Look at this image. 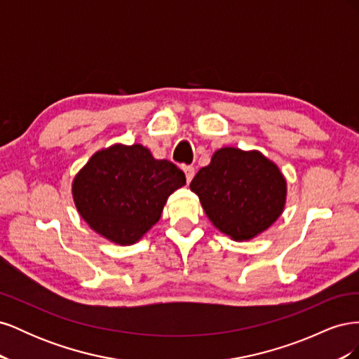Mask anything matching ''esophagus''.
Here are the masks:
<instances>
[{"instance_id":"obj_1","label":"esophagus","mask_w":359,"mask_h":359,"mask_svg":"<svg viewBox=\"0 0 359 359\" xmlns=\"http://www.w3.org/2000/svg\"><path fill=\"white\" fill-rule=\"evenodd\" d=\"M184 173H186V178H187V182H190L194 177V168L193 166H184L182 168Z\"/></svg>"}]
</instances>
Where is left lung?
Returning a JSON list of instances; mask_svg holds the SVG:
<instances>
[{
  "label": "left lung",
  "mask_w": 359,
  "mask_h": 359,
  "mask_svg": "<svg viewBox=\"0 0 359 359\" xmlns=\"http://www.w3.org/2000/svg\"><path fill=\"white\" fill-rule=\"evenodd\" d=\"M190 190L217 229L241 243L269 229L283 214L287 182L260 151L224 147L196 173Z\"/></svg>",
  "instance_id": "obj_1"
}]
</instances>
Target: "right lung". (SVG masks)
Wrapping results in <instances>:
<instances>
[{
	"label": "right lung",
	"instance_id": "right-lung-1",
	"mask_svg": "<svg viewBox=\"0 0 359 359\" xmlns=\"http://www.w3.org/2000/svg\"><path fill=\"white\" fill-rule=\"evenodd\" d=\"M186 175L169 160H157L140 145L114 144L91 156L76 173V210L94 232L118 245L144 238L161 217L170 194Z\"/></svg>",
	"mask_w": 359,
	"mask_h": 359
}]
</instances>
